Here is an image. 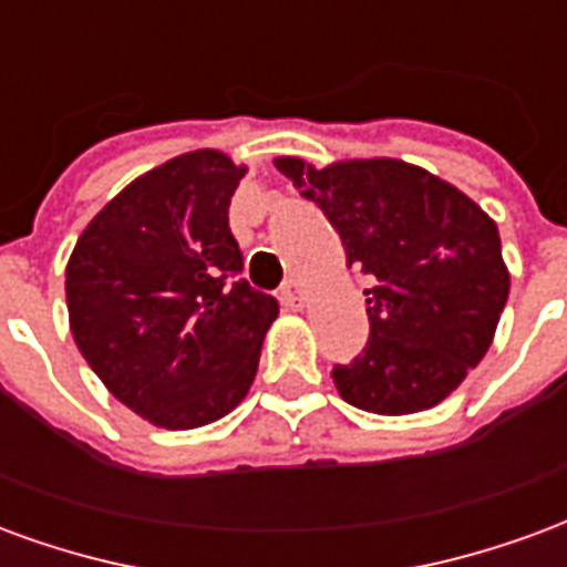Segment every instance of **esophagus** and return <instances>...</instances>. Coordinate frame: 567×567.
<instances>
[{"label": "esophagus", "instance_id": "esophagus-1", "mask_svg": "<svg viewBox=\"0 0 567 567\" xmlns=\"http://www.w3.org/2000/svg\"><path fill=\"white\" fill-rule=\"evenodd\" d=\"M307 297L309 291L303 288V282H297V279H288L282 288V303L288 309H303L307 307Z\"/></svg>", "mask_w": 567, "mask_h": 567}]
</instances>
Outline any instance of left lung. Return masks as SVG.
Listing matches in <instances>:
<instances>
[{
  "mask_svg": "<svg viewBox=\"0 0 567 567\" xmlns=\"http://www.w3.org/2000/svg\"><path fill=\"white\" fill-rule=\"evenodd\" d=\"M272 163L328 215L346 264L373 279L364 355L333 368L340 398L380 416L437 406L483 361L511 295L498 224L416 163Z\"/></svg>",
  "mask_w": 567,
  "mask_h": 567,
  "instance_id": "left-lung-1",
  "label": "left lung"
}]
</instances>
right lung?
Segmentation results:
<instances>
[{
	"label": "right lung",
	"mask_w": 567,
	"mask_h": 567,
	"mask_svg": "<svg viewBox=\"0 0 567 567\" xmlns=\"http://www.w3.org/2000/svg\"><path fill=\"white\" fill-rule=\"evenodd\" d=\"M246 173L224 151L178 154L109 199L69 255L75 346L151 425L218 422L255 382L279 303L236 276L227 209Z\"/></svg>",
	"instance_id": "add662e5"
}]
</instances>
